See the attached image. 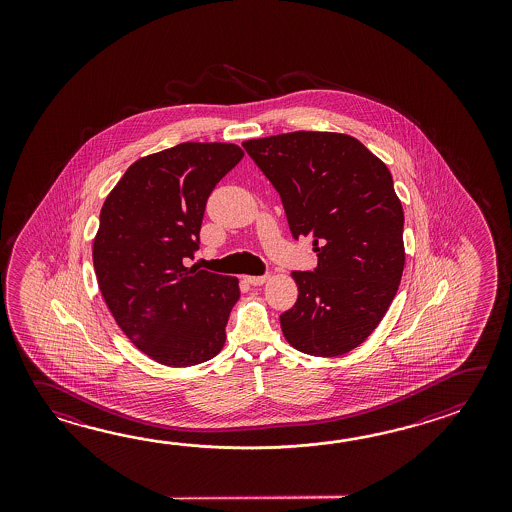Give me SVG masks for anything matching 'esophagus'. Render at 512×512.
<instances>
[{
  "mask_svg": "<svg viewBox=\"0 0 512 512\" xmlns=\"http://www.w3.org/2000/svg\"><path fill=\"white\" fill-rule=\"evenodd\" d=\"M267 280H269L267 274H261V276H245V282L251 283V285H263Z\"/></svg>",
  "mask_w": 512,
  "mask_h": 512,
  "instance_id": "esophagus-1",
  "label": "esophagus"
}]
</instances>
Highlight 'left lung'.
I'll return each mask as SVG.
<instances>
[{"instance_id":"1","label":"left lung","mask_w":512,"mask_h":512,"mask_svg":"<svg viewBox=\"0 0 512 512\" xmlns=\"http://www.w3.org/2000/svg\"><path fill=\"white\" fill-rule=\"evenodd\" d=\"M282 199L294 240H313L318 265L294 271L296 304L283 337L307 355L337 357L379 326L404 269V214L390 170L362 142L293 131L243 142Z\"/></svg>"}]
</instances>
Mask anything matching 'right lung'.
Instances as JSON below:
<instances>
[{
  "instance_id": "obj_1",
  "label": "right lung",
  "mask_w": 512,
  "mask_h": 512,
  "mask_svg": "<svg viewBox=\"0 0 512 512\" xmlns=\"http://www.w3.org/2000/svg\"><path fill=\"white\" fill-rule=\"evenodd\" d=\"M241 159L236 144H177L131 164L100 210V293L124 335L166 366L201 364L225 344L238 278L185 263L199 249L208 197Z\"/></svg>"
}]
</instances>
